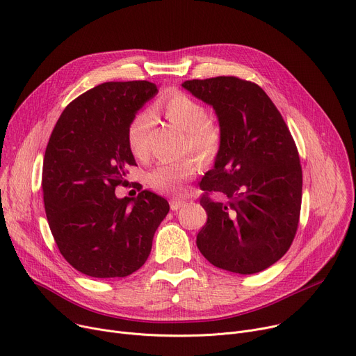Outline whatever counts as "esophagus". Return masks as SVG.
Returning a JSON list of instances; mask_svg holds the SVG:
<instances>
[{"instance_id":"obj_1","label":"esophagus","mask_w":356,"mask_h":356,"mask_svg":"<svg viewBox=\"0 0 356 356\" xmlns=\"http://www.w3.org/2000/svg\"><path fill=\"white\" fill-rule=\"evenodd\" d=\"M184 205H185V201H182V200H171L170 201V207L172 211H178Z\"/></svg>"}]
</instances>
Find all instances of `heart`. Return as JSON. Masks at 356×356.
I'll use <instances>...</instances> for the list:
<instances>
[{
  "label": "heart",
  "mask_w": 356,
  "mask_h": 356,
  "mask_svg": "<svg viewBox=\"0 0 356 356\" xmlns=\"http://www.w3.org/2000/svg\"><path fill=\"white\" fill-rule=\"evenodd\" d=\"M158 109L165 118L186 132V147L193 149L201 159L211 161L220 151L221 132L208 120L207 108L182 92H172L162 98ZM151 113L141 111L129 122L127 141L135 158H144L148 152V134L151 128ZM195 158L163 161L148 174V184L163 194L182 195L185 185L198 172Z\"/></svg>",
  "instance_id": "1"
}]
</instances>
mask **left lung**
Segmentation results:
<instances>
[{
    "mask_svg": "<svg viewBox=\"0 0 356 356\" xmlns=\"http://www.w3.org/2000/svg\"><path fill=\"white\" fill-rule=\"evenodd\" d=\"M182 87L215 109L221 144L201 184L205 194L228 198L225 204L201 198L208 220L197 235L198 250L216 268L261 272L285 255L299 222L302 170L292 135L251 81L215 76Z\"/></svg>",
    "mask_w": 356,
    "mask_h": 356,
    "instance_id": "obj_1",
    "label": "left lung"
}]
</instances>
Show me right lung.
<instances>
[{
  "mask_svg": "<svg viewBox=\"0 0 356 356\" xmlns=\"http://www.w3.org/2000/svg\"><path fill=\"white\" fill-rule=\"evenodd\" d=\"M148 81L104 83L75 98L61 114L44 155L47 220L67 262L92 278H124L149 257L156 228L170 205L148 189L118 198L136 165L127 131L155 97ZM141 189V188H140Z\"/></svg>",
  "mask_w": 356,
  "mask_h": 356,
  "instance_id": "obj_1",
  "label": "right lung"
}]
</instances>
